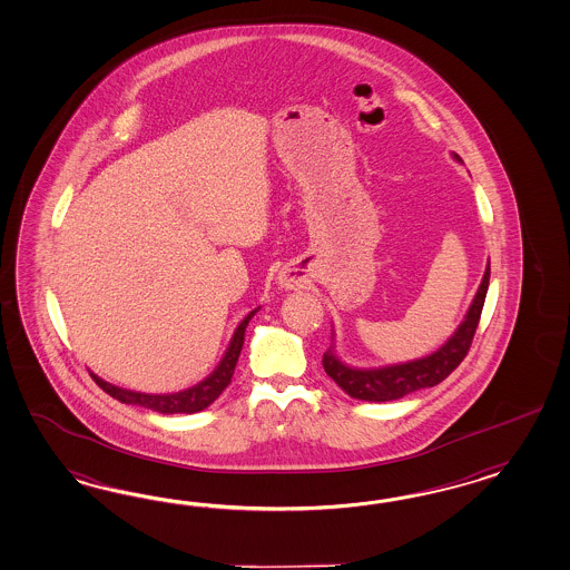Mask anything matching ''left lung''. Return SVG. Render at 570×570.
<instances>
[{
    "label": "left lung",
    "instance_id": "left-lung-1",
    "mask_svg": "<svg viewBox=\"0 0 570 570\" xmlns=\"http://www.w3.org/2000/svg\"><path fill=\"white\" fill-rule=\"evenodd\" d=\"M452 159L462 164L461 157L456 154H452ZM488 286H490V262L485 265L478 293L473 296L464 320L438 351L425 354L421 358L404 361V363H392L382 367H354L340 358L336 342H332V346L324 354L325 373L348 396L367 402L399 401L416 390L440 384L461 365L462 358L469 353V346L478 330L481 308L485 303ZM332 340H334V330H332Z\"/></svg>",
    "mask_w": 570,
    "mask_h": 570
}]
</instances>
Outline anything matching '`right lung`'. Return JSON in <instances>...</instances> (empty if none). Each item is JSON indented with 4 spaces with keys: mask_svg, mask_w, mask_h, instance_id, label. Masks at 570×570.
<instances>
[{
    "mask_svg": "<svg viewBox=\"0 0 570 570\" xmlns=\"http://www.w3.org/2000/svg\"><path fill=\"white\" fill-rule=\"evenodd\" d=\"M262 307L253 308L245 320L238 324L232 334L230 344L226 348V353L222 356V361L217 363L216 370L212 371L205 380H200L199 384L190 385L180 392H171V394H147V392H135V390H126L120 385L109 384L106 380H101L99 375H95L91 371V377L95 384L99 385L104 392H108L111 399L124 402V404H135L149 409L161 415H176V413H185L193 415L199 413L203 409H207L212 402L217 401V396L228 387L234 367L238 363V356L245 344V330L248 322L253 320V315Z\"/></svg>",
    "mask_w": 570,
    "mask_h": 570,
    "instance_id": "1",
    "label": "right lung"
}]
</instances>
